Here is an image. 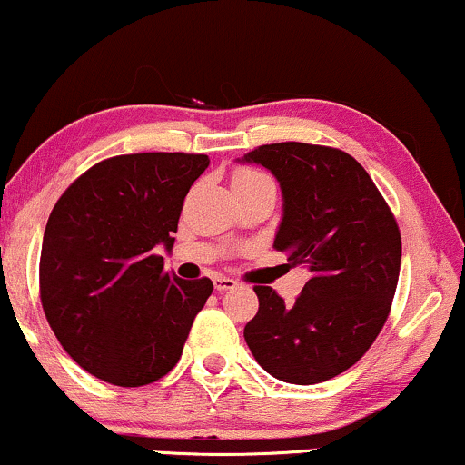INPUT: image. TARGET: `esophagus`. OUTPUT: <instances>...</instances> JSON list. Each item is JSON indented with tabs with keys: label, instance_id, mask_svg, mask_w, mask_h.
<instances>
[{
	"label": "esophagus",
	"instance_id": "esophagus-1",
	"mask_svg": "<svg viewBox=\"0 0 465 465\" xmlns=\"http://www.w3.org/2000/svg\"><path fill=\"white\" fill-rule=\"evenodd\" d=\"M212 282H214V288L218 290V292H225V290H232V288H236V282H233V279H229V277H214L212 279Z\"/></svg>",
	"mask_w": 465,
	"mask_h": 465
}]
</instances>
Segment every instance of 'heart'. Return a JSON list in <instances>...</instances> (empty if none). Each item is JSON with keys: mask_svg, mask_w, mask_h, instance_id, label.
Here are the masks:
<instances>
[{"mask_svg": "<svg viewBox=\"0 0 465 465\" xmlns=\"http://www.w3.org/2000/svg\"><path fill=\"white\" fill-rule=\"evenodd\" d=\"M260 182H268L266 175H262V173L257 171H251V169H242V171H236L233 173V188H244V186H253V183H260Z\"/></svg>", "mask_w": 465, "mask_h": 465, "instance_id": "heart-1", "label": "heart"}]
</instances>
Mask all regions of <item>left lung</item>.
<instances>
[{
	"label": "left lung",
	"instance_id": "8db88e82",
	"mask_svg": "<svg viewBox=\"0 0 465 465\" xmlns=\"http://www.w3.org/2000/svg\"><path fill=\"white\" fill-rule=\"evenodd\" d=\"M238 162L264 166L282 188L275 247L310 282L292 305L255 286L260 310L244 327L255 361L279 381L338 377L388 321L401 271V232L371 175L340 149L264 144Z\"/></svg>",
	"mask_w": 465,
	"mask_h": 465
}]
</instances>
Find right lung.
<instances>
[{"label": "right lung", "instance_id": "1", "mask_svg": "<svg viewBox=\"0 0 465 465\" xmlns=\"http://www.w3.org/2000/svg\"><path fill=\"white\" fill-rule=\"evenodd\" d=\"M210 166L197 153H130L77 177L43 236L41 301L71 360L138 388L179 361L212 282L164 271L183 197Z\"/></svg>", "mask_w": 465, "mask_h": 465}]
</instances>
